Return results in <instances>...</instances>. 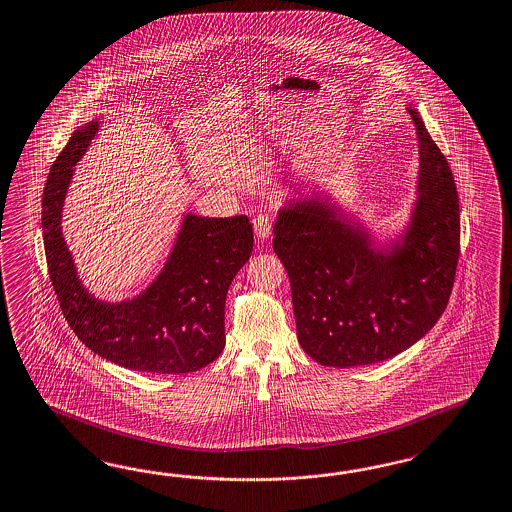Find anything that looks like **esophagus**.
I'll list each match as a JSON object with an SVG mask.
<instances>
[{
  "label": "esophagus",
  "instance_id": "34e87169",
  "mask_svg": "<svg viewBox=\"0 0 512 512\" xmlns=\"http://www.w3.org/2000/svg\"><path fill=\"white\" fill-rule=\"evenodd\" d=\"M254 234L258 239H269L271 237V232H273V219L267 215V213H262V215H258L254 221Z\"/></svg>",
  "mask_w": 512,
  "mask_h": 512
}]
</instances>
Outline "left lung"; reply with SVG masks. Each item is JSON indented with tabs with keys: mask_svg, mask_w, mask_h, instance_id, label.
I'll list each match as a JSON object with an SVG mask.
<instances>
[{
	"mask_svg": "<svg viewBox=\"0 0 512 512\" xmlns=\"http://www.w3.org/2000/svg\"><path fill=\"white\" fill-rule=\"evenodd\" d=\"M420 143L418 200L403 243L373 249L364 226L319 198L278 213L297 338L315 362L367 366L403 353L446 310L460 256L459 193L446 156L408 107Z\"/></svg>",
	"mask_w": 512,
	"mask_h": 512,
	"instance_id": "left-lung-1",
	"label": "left lung"
}]
</instances>
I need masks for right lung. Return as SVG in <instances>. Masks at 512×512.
Wrapping results in <instances>:
<instances>
[{"label":"right lung","instance_id":"add662e5","mask_svg":"<svg viewBox=\"0 0 512 512\" xmlns=\"http://www.w3.org/2000/svg\"><path fill=\"white\" fill-rule=\"evenodd\" d=\"M96 132L92 120L72 133L42 197L44 250L61 312L78 340L117 366L163 375L198 371L223 353L226 293L249 262L252 224L247 215L210 219L189 213L163 271L139 297L118 304L94 299L66 249L61 210L72 167Z\"/></svg>","mask_w":512,"mask_h":512}]
</instances>
